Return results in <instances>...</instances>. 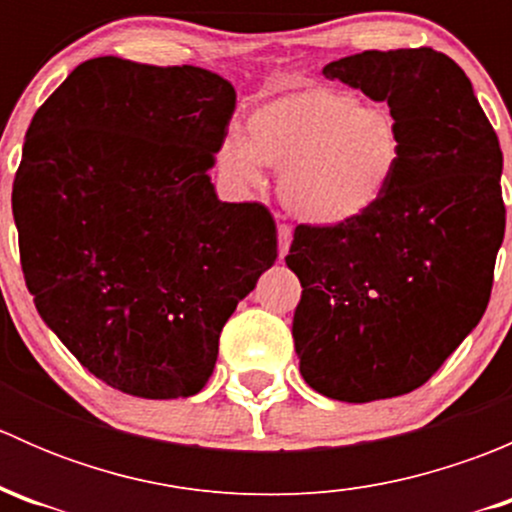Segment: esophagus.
Here are the masks:
<instances>
[{
  "mask_svg": "<svg viewBox=\"0 0 512 512\" xmlns=\"http://www.w3.org/2000/svg\"><path fill=\"white\" fill-rule=\"evenodd\" d=\"M277 242H280V260L289 252V245H292V227L280 225L277 227Z\"/></svg>",
  "mask_w": 512,
  "mask_h": 512,
  "instance_id": "34e87169",
  "label": "esophagus"
}]
</instances>
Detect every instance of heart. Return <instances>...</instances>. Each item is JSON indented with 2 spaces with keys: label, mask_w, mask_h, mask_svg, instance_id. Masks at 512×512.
<instances>
[{
  "label": "heart",
  "mask_w": 512,
  "mask_h": 512,
  "mask_svg": "<svg viewBox=\"0 0 512 512\" xmlns=\"http://www.w3.org/2000/svg\"><path fill=\"white\" fill-rule=\"evenodd\" d=\"M404 156L399 121L384 103H361L329 86H289L257 103L245 138L218 148V168L245 185L262 180V163L280 170V200L307 225L337 227L369 213Z\"/></svg>",
  "instance_id": "1"
}]
</instances>
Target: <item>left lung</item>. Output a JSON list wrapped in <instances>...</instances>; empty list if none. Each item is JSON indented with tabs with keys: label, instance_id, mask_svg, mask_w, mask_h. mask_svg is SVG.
Listing matches in <instances>:
<instances>
[{
	"label": "left lung",
	"instance_id": "1",
	"mask_svg": "<svg viewBox=\"0 0 512 512\" xmlns=\"http://www.w3.org/2000/svg\"><path fill=\"white\" fill-rule=\"evenodd\" d=\"M327 79L389 103L404 156L394 183L347 225L294 230L302 282L299 374L347 404L426 384L476 329L505 235L503 153L461 66L428 46L361 51Z\"/></svg>",
	"mask_w": 512,
	"mask_h": 512
}]
</instances>
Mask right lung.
Listing matches in <instances>:
<instances>
[{"mask_svg": "<svg viewBox=\"0 0 512 512\" xmlns=\"http://www.w3.org/2000/svg\"><path fill=\"white\" fill-rule=\"evenodd\" d=\"M235 98L208 69L98 56L29 123L12 188L24 280L46 327L123 394H198L277 260L265 205L210 183Z\"/></svg>", "mask_w": 512, "mask_h": 512, "instance_id": "add662e5", "label": "right lung"}]
</instances>
